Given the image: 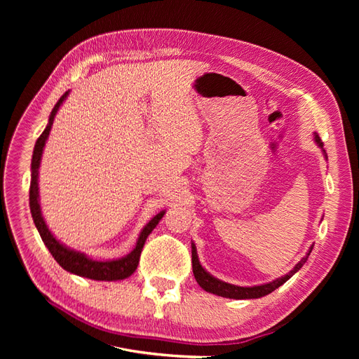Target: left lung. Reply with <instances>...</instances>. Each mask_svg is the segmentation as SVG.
I'll return each mask as SVG.
<instances>
[{
	"mask_svg": "<svg viewBox=\"0 0 359 359\" xmlns=\"http://www.w3.org/2000/svg\"><path fill=\"white\" fill-rule=\"evenodd\" d=\"M314 140H316L318 147L323 151V156L325 158L327 157V153H325L323 149V144L320 137L314 133ZM313 250V245L310 247V250L307 252V255L304 256L299 262L293 266V269L290 271V273H287L286 276L280 277V278H276L274 281H269V283H265V285H257V286H250V287H243V286H235V285H231V283H226V281H222L219 278H215L214 276H211L208 271H206L201 262H199V257H198V250H196V245H194V243H191V264H193V274H194V278H196V281L199 283V286L210 292V293H214V295H219V297H223V298H231V299H255V298H260V297H265L268 295V293L274 292L277 287H280L283 283H286V281L295 274L298 273V271L301 269V266L307 262V259Z\"/></svg>",
	"mask_w": 359,
	"mask_h": 359,
	"instance_id": "1",
	"label": "left lung"
}]
</instances>
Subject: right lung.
I'll use <instances>...</instances> for the list:
<instances>
[{
    "label": "right lung",
    "mask_w": 359,
    "mask_h": 359,
    "mask_svg": "<svg viewBox=\"0 0 359 359\" xmlns=\"http://www.w3.org/2000/svg\"><path fill=\"white\" fill-rule=\"evenodd\" d=\"M69 93L70 91L64 93L61 99L57 102V104L53 106V109L49 115V123L45 128V132H43L40 135V137L37 139L36 147H34V153H32L31 186H29V210H31L32 220H34V224L37 227L43 243H45L50 255L53 256V259L57 260L62 269L69 271V273H72V274L85 277V278H91V280H100V281L124 280V278L132 276L136 271L137 264H139V257H140V253H142V248H144V244L147 241L148 235L154 231V227L158 224L161 217L165 215L166 211H160L144 226V229L140 231L136 245L132 252L126 255L124 257L112 259V260H94V259L86 256L85 253H81V252H78V250H73V248L67 247L66 244L60 243L57 238L53 236V233L49 231V227L41 215L40 199H39V168H40V161H41L43 148H45V144L49 137V132L52 128L53 119H55V115L60 109V106L62 104V102L67 99Z\"/></svg>",
    "instance_id": "1"
}]
</instances>
